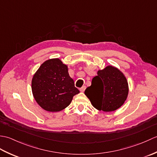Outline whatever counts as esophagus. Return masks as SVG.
I'll return each mask as SVG.
<instances>
[{
  "label": "esophagus",
  "mask_w": 157,
  "mask_h": 157,
  "mask_svg": "<svg viewBox=\"0 0 157 157\" xmlns=\"http://www.w3.org/2000/svg\"><path fill=\"white\" fill-rule=\"evenodd\" d=\"M85 89H86V86H82V87L81 88H79V90H80V92H84Z\"/></svg>",
  "instance_id": "1"
}]
</instances>
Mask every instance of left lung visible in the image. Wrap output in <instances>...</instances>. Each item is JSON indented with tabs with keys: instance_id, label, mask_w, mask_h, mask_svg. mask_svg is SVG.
<instances>
[{
	"instance_id": "8db88e82",
	"label": "left lung",
	"mask_w": 157,
	"mask_h": 157,
	"mask_svg": "<svg viewBox=\"0 0 157 157\" xmlns=\"http://www.w3.org/2000/svg\"><path fill=\"white\" fill-rule=\"evenodd\" d=\"M129 86L126 77L118 68L107 65L99 69L92 84L84 94L98 111H114L124 104L128 96Z\"/></svg>"
}]
</instances>
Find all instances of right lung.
Listing matches in <instances>:
<instances>
[{
	"instance_id": "right-lung-1",
	"label": "right lung",
	"mask_w": 157,
	"mask_h": 157,
	"mask_svg": "<svg viewBox=\"0 0 157 157\" xmlns=\"http://www.w3.org/2000/svg\"><path fill=\"white\" fill-rule=\"evenodd\" d=\"M32 91L38 105L48 112H59L79 93L69 76L68 66L59 58L46 60L34 73Z\"/></svg>"
}]
</instances>
